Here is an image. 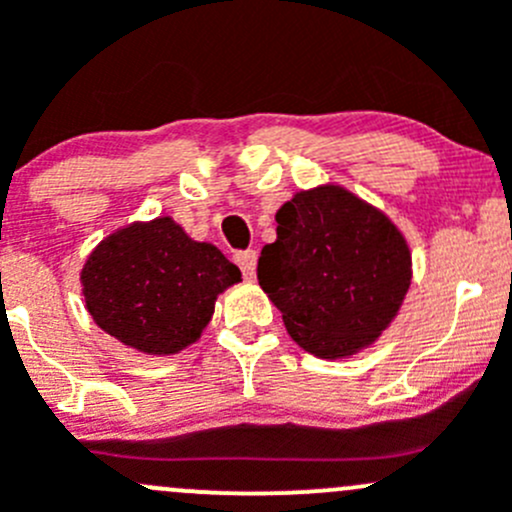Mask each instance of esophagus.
I'll return each mask as SVG.
<instances>
[{
  "instance_id": "34e87169",
  "label": "esophagus",
  "mask_w": 512,
  "mask_h": 512,
  "mask_svg": "<svg viewBox=\"0 0 512 512\" xmlns=\"http://www.w3.org/2000/svg\"><path fill=\"white\" fill-rule=\"evenodd\" d=\"M235 262H237V265H240L242 275H245V277H255V267H257V252L255 250L235 252Z\"/></svg>"
}]
</instances>
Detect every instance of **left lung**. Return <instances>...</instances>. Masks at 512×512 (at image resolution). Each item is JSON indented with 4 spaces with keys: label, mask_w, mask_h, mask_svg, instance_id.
<instances>
[{
    "label": "left lung",
    "mask_w": 512,
    "mask_h": 512,
    "mask_svg": "<svg viewBox=\"0 0 512 512\" xmlns=\"http://www.w3.org/2000/svg\"><path fill=\"white\" fill-rule=\"evenodd\" d=\"M257 280L289 337L319 359L374 344L411 285V250L374 205L339 185L299 190L275 215Z\"/></svg>",
    "instance_id": "8db88e82"
}]
</instances>
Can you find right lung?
<instances>
[{
    "label": "right lung",
    "mask_w": 512,
    "mask_h": 512,
    "mask_svg": "<svg viewBox=\"0 0 512 512\" xmlns=\"http://www.w3.org/2000/svg\"><path fill=\"white\" fill-rule=\"evenodd\" d=\"M240 270L210 242H195L173 218L121 227L81 270L86 309L106 334L143 354H178L198 342L215 299Z\"/></svg>",
    "instance_id": "1"
}]
</instances>
